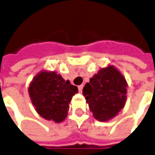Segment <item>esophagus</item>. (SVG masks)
<instances>
[{"instance_id": "1", "label": "esophagus", "mask_w": 155, "mask_h": 155, "mask_svg": "<svg viewBox=\"0 0 155 155\" xmlns=\"http://www.w3.org/2000/svg\"><path fill=\"white\" fill-rule=\"evenodd\" d=\"M83 85H81V86H78V89H79V91L80 92H82V89H83Z\"/></svg>"}]
</instances>
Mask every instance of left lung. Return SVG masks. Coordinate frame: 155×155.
Masks as SVG:
<instances>
[{
	"label": "left lung",
	"mask_w": 155,
	"mask_h": 155,
	"mask_svg": "<svg viewBox=\"0 0 155 155\" xmlns=\"http://www.w3.org/2000/svg\"><path fill=\"white\" fill-rule=\"evenodd\" d=\"M127 82L113 65L102 68L83 88L93 117L105 122L117 116L126 102Z\"/></svg>",
	"instance_id": "left-lung-1"
}]
</instances>
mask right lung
Masks as SVG:
<instances>
[{
  "label": "right lung",
  "mask_w": 155,
  "mask_h": 155,
  "mask_svg": "<svg viewBox=\"0 0 155 155\" xmlns=\"http://www.w3.org/2000/svg\"><path fill=\"white\" fill-rule=\"evenodd\" d=\"M28 91L39 115L60 123L67 117L69 103L78 88L54 71L42 70L29 83Z\"/></svg>",
  "instance_id": "right-lung-1"
}]
</instances>
